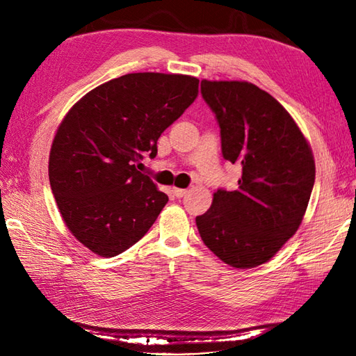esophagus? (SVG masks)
I'll return each instance as SVG.
<instances>
[{"label":"esophagus","instance_id":"esophagus-1","mask_svg":"<svg viewBox=\"0 0 356 356\" xmlns=\"http://www.w3.org/2000/svg\"><path fill=\"white\" fill-rule=\"evenodd\" d=\"M174 195H176V197H184V195H186L188 194V190H184V188H174Z\"/></svg>","mask_w":356,"mask_h":356}]
</instances>
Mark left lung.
Wrapping results in <instances>:
<instances>
[{
    "label": "left lung",
    "mask_w": 356,
    "mask_h": 356,
    "mask_svg": "<svg viewBox=\"0 0 356 356\" xmlns=\"http://www.w3.org/2000/svg\"><path fill=\"white\" fill-rule=\"evenodd\" d=\"M200 92L220 127L223 157L241 165V177L236 191L217 190L195 223L222 261L255 268L300 228L315 182L312 149L283 105L251 82L203 79Z\"/></svg>",
    "instance_id": "obj_1"
}]
</instances>
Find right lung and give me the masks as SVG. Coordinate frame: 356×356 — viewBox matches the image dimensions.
<instances>
[{
	"instance_id": "obj_1",
	"label": "right lung",
	"mask_w": 356,
	"mask_h": 356,
	"mask_svg": "<svg viewBox=\"0 0 356 356\" xmlns=\"http://www.w3.org/2000/svg\"><path fill=\"white\" fill-rule=\"evenodd\" d=\"M199 95L188 74L128 73L93 88L58 127L49 179L65 226L101 257L145 236L168 202L136 165Z\"/></svg>"
}]
</instances>
